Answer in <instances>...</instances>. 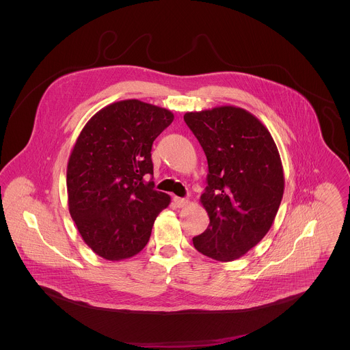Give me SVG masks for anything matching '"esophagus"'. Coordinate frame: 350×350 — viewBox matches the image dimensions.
Wrapping results in <instances>:
<instances>
[{"label":"esophagus","instance_id":"1","mask_svg":"<svg viewBox=\"0 0 350 350\" xmlns=\"http://www.w3.org/2000/svg\"><path fill=\"white\" fill-rule=\"evenodd\" d=\"M174 203L178 206V207H183L189 203V200L186 198H179V197H174Z\"/></svg>","mask_w":350,"mask_h":350}]
</instances>
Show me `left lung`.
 <instances>
[{"label":"left lung","mask_w":350,"mask_h":350,"mask_svg":"<svg viewBox=\"0 0 350 350\" xmlns=\"http://www.w3.org/2000/svg\"><path fill=\"white\" fill-rule=\"evenodd\" d=\"M185 121L208 165L200 203L210 224L193 244L207 257L233 261L256 247L273 224L284 193L279 150L268 129L241 107L191 111Z\"/></svg>","instance_id":"left-lung-1"}]
</instances>
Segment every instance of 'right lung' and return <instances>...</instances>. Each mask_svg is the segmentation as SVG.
<instances>
[{
  "instance_id": "add662e5",
  "label": "right lung",
  "mask_w": 350,
  "mask_h": 350,
  "mask_svg": "<svg viewBox=\"0 0 350 350\" xmlns=\"http://www.w3.org/2000/svg\"><path fill=\"white\" fill-rule=\"evenodd\" d=\"M174 114L139 100L107 105L82 129L67 165L68 208L83 241L118 261L150 241L153 222L170 196L147 180L150 150Z\"/></svg>"
}]
</instances>
